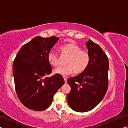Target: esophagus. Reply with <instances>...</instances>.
Listing matches in <instances>:
<instances>
[{"instance_id": "obj_1", "label": "esophagus", "mask_w": 128, "mask_h": 128, "mask_svg": "<svg viewBox=\"0 0 128 128\" xmlns=\"http://www.w3.org/2000/svg\"><path fill=\"white\" fill-rule=\"evenodd\" d=\"M64 81H65V83H66L67 82V78L66 77H64Z\"/></svg>"}]
</instances>
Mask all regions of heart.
<instances>
[{
    "instance_id": "1",
    "label": "heart",
    "mask_w": 128,
    "mask_h": 128,
    "mask_svg": "<svg viewBox=\"0 0 128 128\" xmlns=\"http://www.w3.org/2000/svg\"><path fill=\"white\" fill-rule=\"evenodd\" d=\"M59 50L62 56L68 57L65 62L66 66L56 69L54 72L55 74L68 76L74 72L81 73L87 69L90 62V54L88 51L82 50L79 45L76 43H68L60 46ZM47 61L51 66H57L60 62L59 56L51 51L47 55Z\"/></svg>"
}]
</instances>
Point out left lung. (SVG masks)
<instances>
[{
	"label": "left lung",
	"mask_w": 128,
	"mask_h": 128,
	"mask_svg": "<svg viewBox=\"0 0 128 128\" xmlns=\"http://www.w3.org/2000/svg\"><path fill=\"white\" fill-rule=\"evenodd\" d=\"M90 62L84 72L67 80L71 90L66 96L72 110L80 112L90 111L98 104L108 88L109 62L101 47L89 40L86 43Z\"/></svg>",
	"instance_id": "obj_1"
}]
</instances>
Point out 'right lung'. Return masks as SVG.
Here are the masks:
<instances>
[{
    "mask_svg": "<svg viewBox=\"0 0 128 128\" xmlns=\"http://www.w3.org/2000/svg\"><path fill=\"white\" fill-rule=\"evenodd\" d=\"M59 40L55 36H36L21 47L15 58L13 75L16 94L21 102L30 110H46L54 94L64 85L62 76L45 77L52 72L47 55Z\"/></svg>",
    "mask_w": 128,
    "mask_h": 128,
    "instance_id": "1",
    "label": "right lung"
}]
</instances>
